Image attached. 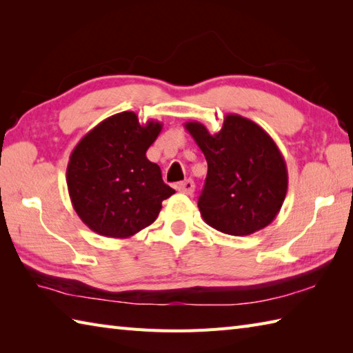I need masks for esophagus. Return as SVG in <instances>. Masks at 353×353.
Masks as SVG:
<instances>
[{"instance_id":"34e87169","label":"esophagus","mask_w":353,"mask_h":353,"mask_svg":"<svg viewBox=\"0 0 353 353\" xmlns=\"http://www.w3.org/2000/svg\"><path fill=\"white\" fill-rule=\"evenodd\" d=\"M194 188H196V185H194L191 179H186V181L177 185V191L182 194H186V196H191V194L194 192Z\"/></svg>"}]
</instances>
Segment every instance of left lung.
Masks as SVG:
<instances>
[{
	"label": "left lung",
	"mask_w": 353,
	"mask_h": 353,
	"mask_svg": "<svg viewBox=\"0 0 353 353\" xmlns=\"http://www.w3.org/2000/svg\"><path fill=\"white\" fill-rule=\"evenodd\" d=\"M208 162L199 209L209 226L244 236L264 229L279 214L288 190V171L272 137L241 115L224 117L220 132L185 124Z\"/></svg>",
	"instance_id": "left-lung-1"
}]
</instances>
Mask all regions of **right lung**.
Returning <instances> with one entry per match:
<instances>
[{
    "instance_id": "1",
    "label": "right lung",
    "mask_w": 353,
    "mask_h": 353,
    "mask_svg": "<svg viewBox=\"0 0 353 353\" xmlns=\"http://www.w3.org/2000/svg\"><path fill=\"white\" fill-rule=\"evenodd\" d=\"M162 123L139 124L134 112H121L97 124L70 156L66 185L74 211L95 234L129 238L150 226L162 201L176 191L165 185L147 150Z\"/></svg>"
}]
</instances>
